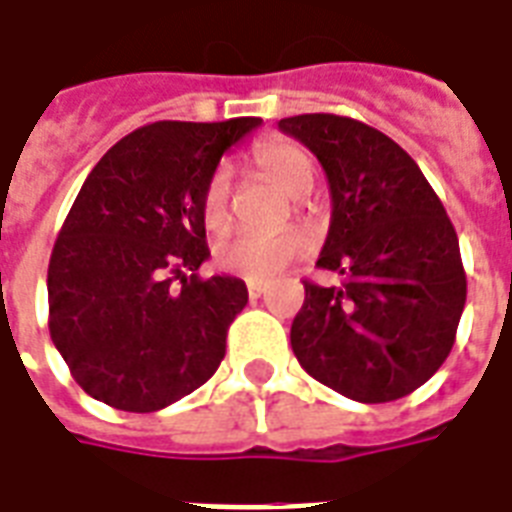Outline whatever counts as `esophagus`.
Masks as SVG:
<instances>
[{"mask_svg":"<svg viewBox=\"0 0 512 512\" xmlns=\"http://www.w3.org/2000/svg\"><path fill=\"white\" fill-rule=\"evenodd\" d=\"M246 290H249V296H252V299H260V296L268 290V285L266 282H246Z\"/></svg>","mask_w":512,"mask_h":512,"instance_id":"obj_1","label":"esophagus"}]
</instances>
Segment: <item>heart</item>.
I'll use <instances>...</instances> for the list:
<instances>
[{
	"instance_id": "heart-1",
	"label": "heart",
	"mask_w": 512,
	"mask_h": 512,
	"mask_svg": "<svg viewBox=\"0 0 512 512\" xmlns=\"http://www.w3.org/2000/svg\"><path fill=\"white\" fill-rule=\"evenodd\" d=\"M260 175L274 186L301 197L315 183V164L310 153L290 139H271L255 150ZM202 222L208 230H224L230 224V167H216L202 191ZM307 252V235L299 227H285L277 233L230 235L216 246V266L244 277L249 282H268L279 277L290 263Z\"/></svg>"
}]
</instances>
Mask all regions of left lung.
I'll list each match as a JSON object with an SVG mask.
<instances>
[{"label":"left lung","mask_w":512,"mask_h":512,"mask_svg":"<svg viewBox=\"0 0 512 512\" xmlns=\"http://www.w3.org/2000/svg\"><path fill=\"white\" fill-rule=\"evenodd\" d=\"M321 161L332 224L318 266L343 282H304L290 326L299 365L359 403L411 395L450 356L463 304L458 235L444 205L403 147L359 120H279Z\"/></svg>","instance_id":"obj_1"}]
</instances>
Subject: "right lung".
Wrapping results in <instances>:
<instances>
[{
    "label": "right lung",
    "instance_id": "1",
    "mask_svg": "<svg viewBox=\"0 0 512 512\" xmlns=\"http://www.w3.org/2000/svg\"><path fill=\"white\" fill-rule=\"evenodd\" d=\"M257 126L150 123L87 175L49 260V332L90 397L147 414L222 365L249 293L235 277H197L211 257L202 191L224 150Z\"/></svg>",
    "mask_w": 512,
    "mask_h": 512
}]
</instances>
